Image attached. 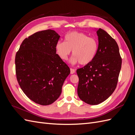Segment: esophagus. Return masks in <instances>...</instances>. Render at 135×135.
Returning a JSON list of instances; mask_svg holds the SVG:
<instances>
[{
	"label": "esophagus",
	"mask_w": 135,
	"mask_h": 135,
	"mask_svg": "<svg viewBox=\"0 0 135 135\" xmlns=\"http://www.w3.org/2000/svg\"><path fill=\"white\" fill-rule=\"evenodd\" d=\"M75 69L70 68V73H71V74H74V73H75Z\"/></svg>",
	"instance_id": "1"
}]
</instances>
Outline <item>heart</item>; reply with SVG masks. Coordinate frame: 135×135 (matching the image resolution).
Returning a JSON list of instances; mask_svg holds the SVG:
<instances>
[{
  "instance_id": "obj_1",
  "label": "heart",
  "mask_w": 135,
  "mask_h": 135,
  "mask_svg": "<svg viewBox=\"0 0 135 135\" xmlns=\"http://www.w3.org/2000/svg\"><path fill=\"white\" fill-rule=\"evenodd\" d=\"M97 40L89 37L83 32L73 31L65 36V42L59 41L56 43L55 50L59 57L64 61L68 59L72 51L71 61L73 64L79 62L85 65L92 62L98 51Z\"/></svg>"
}]
</instances>
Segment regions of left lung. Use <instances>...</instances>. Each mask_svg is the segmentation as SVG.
Segmentation results:
<instances>
[{"instance_id":"obj_1","label":"left lung","mask_w":135,"mask_h":135,"mask_svg":"<svg viewBox=\"0 0 135 135\" xmlns=\"http://www.w3.org/2000/svg\"><path fill=\"white\" fill-rule=\"evenodd\" d=\"M99 47L92 62L76 73L79 77V97L89 105L107 100L115 90L121 69L122 58L118 44L105 30L97 31Z\"/></svg>"}]
</instances>
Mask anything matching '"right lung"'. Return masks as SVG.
<instances>
[{
  "instance_id": "1",
  "label": "right lung",
  "mask_w": 135,
  "mask_h": 135,
  "mask_svg": "<svg viewBox=\"0 0 135 135\" xmlns=\"http://www.w3.org/2000/svg\"><path fill=\"white\" fill-rule=\"evenodd\" d=\"M60 36L53 30L36 32L23 40L15 57L22 91L34 103L48 105L58 99L70 68L56 54Z\"/></svg>"
}]
</instances>
